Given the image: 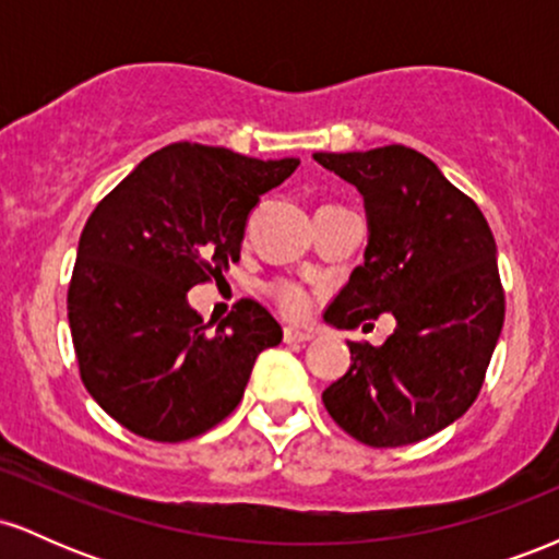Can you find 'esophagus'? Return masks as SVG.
Masks as SVG:
<instances>
[{
	"label": "esophagus",
	"mask_w": 559,
	"mask_h": 559,
	"mask_svg": "<svg viewBox=\"0 0 559 559\" xmlns=\"http://www.w3.org/2000/svg\"><path fill=\"white\" fill-rule=\"evenodd\" d=\"M284 342L286 344L312 342V333L310 331H301V329H284Z\"/></svg>",
	"instance_id": "34e87169"
}]
</instances>
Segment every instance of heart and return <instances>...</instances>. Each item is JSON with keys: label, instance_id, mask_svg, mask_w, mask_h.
Wrapping results in <instances>:
<instances>
[{"label": "heart", "instance_id": "b5f03b06", "mask_svg": "<svg viewBox=\"0 0 559 559\" xmlns=\"http://www.w3.org/2000/svg\"><path fill=\"white\" fill-rule=\"evenodd\" d=\"M267 297L275 301L281 312L288 318H301L310 312L312 294L310 288L292 278H275L267 284Z\"/></svg>", "mask_w": 559, "mask_h": 559}]
</instances>
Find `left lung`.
Returning a JSON list of instances; mask_svg holds the SVG:
<instances>
[{
  "instance_id": "1",
  "label": "left lung",
  "mask_w": 559,
  "mask_h": 559,
  "mask_svg": "<svg viewBox=\"0 0 559 559\" xmlns=\"http://www.w3.org/2000/svg\"><path fill=\"white\" fill-rule=\"evenodd\" d=\"M360 189L370 241L325 320L357 329L381 312L396 331L381 346L349 342V370L323 391L329 415L368 447H404L467 413L504 323L497 243L471 197L420 152H318Z\"/></svg>"
}]
</instances>
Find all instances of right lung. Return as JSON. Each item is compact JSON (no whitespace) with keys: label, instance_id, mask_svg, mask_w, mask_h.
<instances>
[{"label":"right lung","instance_id":"right-lung-1","mask_svg":"<svg viewBox=\"0 0 559 559\" xmlns=\"http://www.w3.org/2000/svg\"><path fill=\"white\" fill-rule=\"evenodd\" d=\"M299 159L163 146L88 215L68 286L83 386L131 433L186 441L226 420L258 355L284 336L260 301L204 325L186 301L239 260L247 217Z\"/></svg>","mask_w":559,"mask_h":559}]
</instances>
